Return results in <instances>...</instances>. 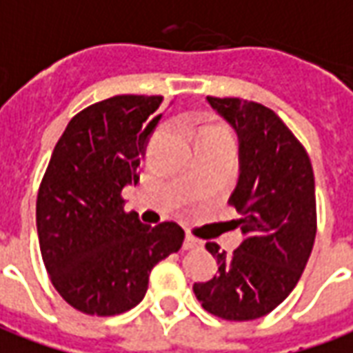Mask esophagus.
Returning <instances> with one entry per match:
<instances>
[{
    "instance_id": "esophagus-1",
    "label": "esophagus",
    "mask_w": 353,
    "mask_h": 353,
    "mask_svg": "<svg viewBox=\"0 0 353 353\" xmlns=\"http://www.w3.org/2000/svg\"><path fill=\"white\" fill-rule=\"evenodd\" d=\"M201 246H202L201 239H196V236H193L191 233H187V235H185V241H183L185 250H193V248H201Z\"/></svg>"
}]
</instances>
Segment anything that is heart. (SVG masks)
<instances>
[{"instance_id":"1","label":"heart","mask_w":353,"mask_h":353,"mask_svg":"<svg viewBox=\"0 0 353 353\" xmlns=\"http://www.w3.org/2000/svg\"><path fill=\"white\" fill-rule=\"evenodd\" d=\"M210 130H219V128H210Z\"/></svg>"}]
</instances>
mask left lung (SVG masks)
Returning a JSON list of instances; mask_svg holds the SVG:
<instances>
[{
  "label": "left lung",
  "instance_id": "1",
  "mask_svg": "<svg viewBox=\"0 0 353 353\" xmlns=\"http://www.w3.org/2000/svg\"><path fill=\"white\" fill-rule=\"evenodd\" d=\"M239 137V181L229 204L243 243L233 254L206 243L218 275L194 283L202 307L228 321L273 312L296 287L317 231L314 170L307 152L271 108L236 97H206Z\"/></svg>",
  "mask_w": 353,
  "mask_h": 353
}]
</instances>
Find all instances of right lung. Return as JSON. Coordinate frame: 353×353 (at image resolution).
<instances>
[{
	"instance_id": "add662e5",
	"label": "right lung",
	"mask_w": 353,
	"mask_h": 353,
	"mask_svg": "<svg viewBox=\"0 0 353 353\" xmlns=\"http://www.w3.org/2000/svg\"><path fill=\"white\" fill-rule=\"evenodd\" d=\"M160 95H117L83 108L57 141L36 202L39 250L57 292L78 312L118 315L139 304L151 270L183 245L174 221L125 214L122 189L162 114Z\"/></svg>"
}]
</instances>
